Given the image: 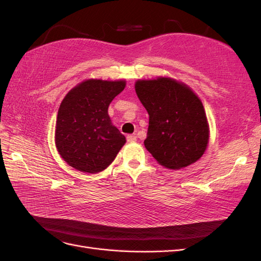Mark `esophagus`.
Here are the masks:
<instances>
[{
	"label": "esophagus",
	"mask_w": 261,
	"mask_h": 261,
	"mask_svg": "<svg viewBox=\"0 0 261 261\" xmlns=\"http://www.w3.org/2000/svg\"><path fill=\"white\" fill-rule=\"evenodd\" d=\"M126 139H127L128 143H134V141L137 140V137L135 135H127V137H126Z\"/></svg>",
	"instance_id": "esophagus-1"
}]
</instances>
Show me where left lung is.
I'll return each instance as SVG.
<instances>
[{"label": "left lung", "mask_w": 261, "mask_h": 261, "mask_svg": "<svg viewBox=\"0 0 261 261\" xmlns=\"http://www.w3.org/2000/svg\"><path fill=\"white\" fill-rule=\"evenodd\" d=\"M135 90L149 114L144 144L154 159L171 170L199 160L207 149L209 125L196 93L168 77L138 81Z\"/></svg>", "instance_id": "obj_1"}]
</instances>
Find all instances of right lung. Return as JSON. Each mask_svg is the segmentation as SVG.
<instances>
[{
    "label": "right lung",
    "instance_id": "obj_1",
    "mask_svg": "<svg viewBox=\"0 0 261 261\" xmlns=\"http://www.w3.org/2000/svg\"><path fill=\"white\" fill-rule=\"evenodd\" d=\"M125 86V81L88 80L63 99L55 126V145L70 167L93 174L115 159L126 139L110 120L108 108Z\"/></svg>",
    "mask_w": 261,
    "mask_h": 261
}]
</instances>
